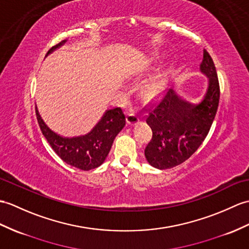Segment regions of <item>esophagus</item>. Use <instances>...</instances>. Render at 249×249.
<instances>
[{"label": "esophagus", "instance_id": "34e87169", "mask_svg": "<svg viewBox=\"0 0 249 249\" xmlns=\"http://www.w3.org/2000/svg\"><path fill=\"white\" fill-rule=\"evenodd\" d=\"M139 121V117L135 113H129L126 117V124L127 125H135L138 123Z\"/></svg>", "mask_w": 249, "mask_h": 249}]
</instances>
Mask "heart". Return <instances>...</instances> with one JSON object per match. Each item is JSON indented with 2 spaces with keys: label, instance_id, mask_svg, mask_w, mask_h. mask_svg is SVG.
Masks as SVG:
<instances>
[{
  "label": "heart",
  "instance_id": "1",
  "mask_svg": "<svg viewBox=\"0 0 249 249\" xmlns=\"http://www.w3.org/2000/svg\"><path fill=\"white\" fill-rule=\"evenodd\" d=\"M160 89V85L158 82H149L147 84L144 85L141 89V94L144 98L146 100H149V98L154 97L156 94L159 92Z\"/></svg>",
  "mask_w": 249,
  "mask_h": 249
}]
</instances>
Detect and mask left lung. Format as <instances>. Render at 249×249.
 <instances>
[{
	"label": "left lung",
	"mask_w": 249,
	"mask_h": 249,
	"mask_svg": "<svg viewBox=\"0 0 249 249\" xmlns=\"http://www.w3.org/2000/svg\"><path fill=\"white\" fill-rule=\"evenodd\" d=\"M209 78V88L199 105L181 101L173 90L145 106L146 123L153 130L144 154L149 164L166 170L192 156L209 132L219 102V83L214 62L206 50L200 66Z\"/></svg>",
	"instance_id": "left-lung-1"
}]
</instances>
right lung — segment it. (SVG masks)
Masks as SVG:
<instances>
[{"label": "right lung", "mask_w": 249, "mask_h": 249, "mask_svg": "<svg viewBox=\"0 0 249 249\" xmlns=\"http://www.w3.org/2000/svg\"><path fill=\"white\" fill-rule=\"evenodd\" d=\"M65 40L49 50L48 54L58 48ZM37 121L42 135L54 152L66 163L79 170L89 171L100 166L110 151L114 138L126 124L121 107L108 110L88 135L75 138H62L44 124L36 108Z\"/></svg>", "instance_id": "add662e5"}]
</instances>
